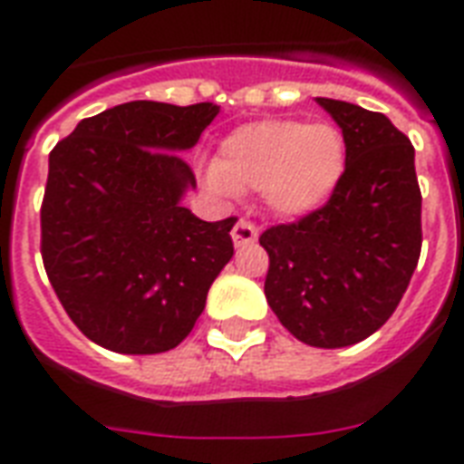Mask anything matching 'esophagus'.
I'll return each mask as SVG.
<instances>
[{"instance_id": "esophagus-1", "label": "esophagus", "mask_w": 464, "mask_h": 464, "mask_svg": "<svg viewBox=\"0 0 464 464\" xmlns=\"http://www.w3.org/2000/svg\"><path fill=\"white\" fill-rule=\"evenodd\" d=\"M233 243L236 246H250V243H255L257 240V228H255L250 221H246V218H238L236 221V226H233Z\"/></svg>"}]
</instances>
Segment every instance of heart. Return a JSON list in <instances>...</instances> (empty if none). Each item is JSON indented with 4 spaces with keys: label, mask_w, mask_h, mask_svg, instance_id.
Returning a JSON list of instances; mask_svg holds the SVG:
<instances>
[{
    "label": "heart",
    "mask_w": 464,
    "mask_h": 464,
    "mask_svg": "<svg viewBox=\"0 0 464 464\" xmlns=\"http://www.w3.org/2000/svg\"><path fill=\"white\" fill-rule=\"evenodd\" d=\"M346 168V141L330 122L260 120L236 127L204 182L218 197L260 189L269 209L304 217L332 197Z\"/></svg>",
    "instance_id": "heart-1"
}]
</instances>
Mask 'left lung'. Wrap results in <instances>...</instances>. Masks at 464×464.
Wrapping results in <instances>:
<instances>
[{
    "label": "left lung",
    "mask_w": 464,
    "mask_h": 464,
    "mask_svg": "<svg viewBox=\"0 0 464 464\" xmlns=\"http://www.w3.org/2000/svg\"><path fill=\"white\" fill-rule=\"evenodd\" d=\"M342 127L346 168L332 197L260 236L265 296L304 344L371 337L402 301L421 253V189L411 141L382 112L317 98Z\"/></svg>",
    "instance_id": "1"
}]
</instances>
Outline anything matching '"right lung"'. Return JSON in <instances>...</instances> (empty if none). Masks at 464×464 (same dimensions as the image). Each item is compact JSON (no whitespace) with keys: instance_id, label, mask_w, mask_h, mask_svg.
<instances>
[{"instance_id":"right-lung-1","label":"right lung","mask_w":464,"mask_h":464,"mask_svg":"<svg viewBox=\"0 0 464 464\" xmlns=\"http://www.w3.org/2000/svg\"><path fill=\"white\" fill-rule=\"evenodd\" d=\"M218 105L132 101L82 120L50 151L40 253L72 323L118 353L175 349L233 257L236 217L202 221L180 204Z\"/></svg>"}]
</instances>
